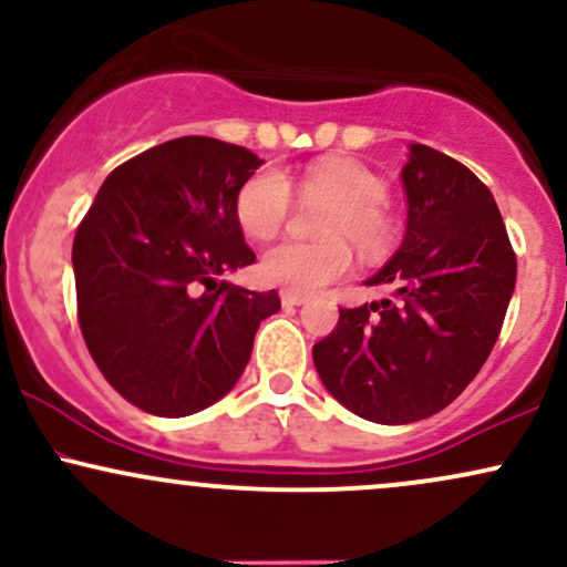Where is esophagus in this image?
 Wrapping results in <instances>:
<instances>
[{
	"label": "esophagus",
	"mask_w": 567,
	"mask_h": 567,
	"mask_svg": "<svg viewBox=\"0 0 567 567\" xmlns=\"http://www.w3.org/2000/svg\"><path fill=\"white\" fill-rule=\"evenodd\" d=\"M282 306L285 309H292V306H301V303H306V298L303 296H298V292H290V290H282Z\"/></svg>",
	"instance_id": "1"
}]
</instances>
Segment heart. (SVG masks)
<instances>
[{
    "instance_id": "b5f03b06",
    "label": "heart",
    "mask_w": 567,
    "mask_h": 567,
    "mask_svg": "<svg viewBox=\"0 0 567 567\" xmlns=\"http://www.w3.org/2000/svg\"><path fill=\"white\" fill-rule=\"evenodd\" d=\"M301 188L333 202L322 220L324 243H279L261 256L258 271L269 285L298 296L328 288L351 269V243L360 252L386 250L396 237V220L386 205L389 186L373 167L354 159L311 162ZM290 184L275 167L256 171L239 186L234 216L252 239H271L290 216Z\"/></svg>"
}]
</instances>
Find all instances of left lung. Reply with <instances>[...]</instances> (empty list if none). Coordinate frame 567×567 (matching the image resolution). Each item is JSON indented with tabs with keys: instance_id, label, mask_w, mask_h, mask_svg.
Listing matches in <instances>:
<instances>
[{
	"instance_id": "1",
	"label": "left lung",
	"mask_w": 567,
	"mask_h": 567,
	"mask_svg": "<svg viewBox=\"0 0 567 567\" xmlns=\"http://www.w3.org/2000/svg\"><path fill=\"white\" fill-rule=\"evenodd\" d=\"M408 231L368 285L394 298L338 309L315 343L328 392L375 424H413L470 386L496 347L517 256L491 188L458 159L413 143L402 171Z\"/></svg>"
}]
</instances>
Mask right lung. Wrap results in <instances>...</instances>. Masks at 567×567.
<instances>
[{"label":"right lung","instance_id":"add662e5","mask_svg":"<svg viewBox=\"0 0 567 567\" xmlns=\"http://www.w3.org/2000/svg\"><path fill=\"white\" fill-rule=\"evenodd\" d=\"M261 159L184 135L109 173L74 234L76 320L112 386L146 413L181 419L213 405L250 360L279 292L218 275L256 261L234 216Z\"/></svg>","mask_w":567,"mask_h":567}]
</instances>
